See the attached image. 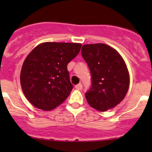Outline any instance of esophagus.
<instances>
[{
	"label": "esophagus",
	"instance_id": "obj_1",
	"mask_svg": "<svg viewBox=\"0 0 152 152\" xmlns=\"http://www.w3.org/2000/svg\"><path fill=\"white\" fill-rule=\"evenodd\" d=\"M75 88L78 90H82V84H78L77 85L75 86Z\"/></svg>",
	"mask_w": 152,
	"mask_h": 152
}]
</instances>
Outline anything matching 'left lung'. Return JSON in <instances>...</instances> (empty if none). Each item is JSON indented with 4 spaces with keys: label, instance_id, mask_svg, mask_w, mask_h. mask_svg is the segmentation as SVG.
<instances>
[{
    "label": "left lung",
    "instance_id": "8db88e82",
    "mask_svg": "<svg viewBox=\"0 0 152 152\" xmlns=\"http://www.w3.org/2000/svg\"><path fill=\"white\" fill-rule=\"evenodd\" d=\"M82 55L92 76V87L85 93L87 103L101 112L114 108L125 98L129 87V73L123 57L104 43L84 45Z\"/></svg>",
    "mask_w": 152,
    "mask_h": 152
}]
</instances>
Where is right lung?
Returning <instances> with one entry per match:
<instances>
[{"mask_svg":"<svg viewBox=\"0 0 152 152\" xmlns=\"http://www.w3.org/2000/svg\"><path fill=\"white\" fill-rule=\"evenodd\" d=\"M81 48L76 42H45L28 53L21 68L20 85L32 105L49 111L65 102L73 89L67 65Z\"/></svg>","mask_w":152,"mask_h":152,"instance_id":"1","label":"right lung"}]
</instances>
